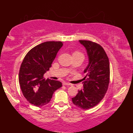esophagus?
I'll return each instance as SVG.
<instances>
[{
  "instance_id": "1",
  "label": "esophagus",
  "mask_w": 133,
  "mask_h": 133,
  "mask_svg": "<svg viewBox=\"0 0 133 133\" xmlns=\"http://www.w3.org/2000/svg\"><path fill=\"white\" fill-rule=\"evenodd\" d=\"M63 85H71V83H68V82H63L62 83Z\"/></svg>"
}]
</instances>
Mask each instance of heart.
Here are the masks:
<instances>
[{"label":"heart","mask_w":133,"mask_h":133,"mask_svg":"<svg viewBox=\"0 0 133 133\" xmlns=\"http://www.w3.org/2000/svg\"><path fill=\"white\" fill-rule=\"evenodd\" d=\"M73 54H76V55H81V56H83V54L81 53V52H79V51H75L73 53ZM73 54H72V55H73Z\"/></svg>","instance_id":"heart-1"}]
</instances>
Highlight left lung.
Listing matches in <instances>:
<instances>
[{
    "instance_id": "1",
    "label": "left lung",
    "mask_w": 133,
    "mask_h": 133,
    "mask_svg": "<svg viewBox=\"0 0 133 133\" xmlns=\"http://www.w3.org/2000/svg\"><path fill=\"white\" fill-rule=\"evenodd\" d=\"M85 47L88 64L83 72V89L72 98V103L83 110L97 105L104 97L110 83V63L105 50L101 45L90 41H79Z\"/></svg>"
}]
</instances>
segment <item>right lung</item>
<instances>
[{
  "mask_svg": "<svg viewBox=\"0 0 133 133\" xmlns=\"http://www.w3.org/2000/svg\"><path fill=\"white\" fill-rule=\"evenodd\" d=\"M62 45V42L42 43L29 51L23 60L19 73L20 86L27 101L36 107L48 103L54 91L62 86L61 82L43 77Z\"/></svg>",
  "mask_w": 133,
  "mask_h": 133,
  "instance_id": "add662e5",
  "label": "right lung"
}]
</instances>
